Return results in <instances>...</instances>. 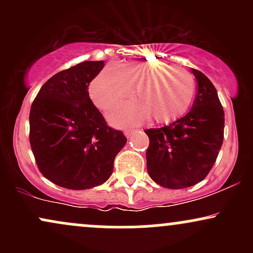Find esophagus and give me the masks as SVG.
Returning <instances> with one entry per match:
<instances>
[{
    "label": "esophagus",
    "instance_id": "esophagus-1",
    "mask_svg": "<svg viewBox=\"0 0 253 253\" xmlns=\"http://www.w3.org/2000/svg\"><path fill=\"white\" fill-rule=\"evenodd\" d=\"M135 132L136 130H134V129H126L125 130V135L127 136V139H130L133 135L135 134Z\"/></svg>",
    "mask_w": 253,
    "mask_h": 253
}]
</instances>
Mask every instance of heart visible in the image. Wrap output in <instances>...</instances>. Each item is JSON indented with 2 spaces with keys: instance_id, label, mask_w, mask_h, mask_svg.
I'll return each mask as SVG.
<instances>
[{
  "instance_id": "b5f03b06",
  "label": "heart",
  "mask_w": 253,
  "mask_h": 253,
  "mask_svg": "<svg viewBox=\"0 0 253 253\" xmlns=\"http://www.w3.org/2000/svg\"><path fill=\"white\" fill-rule=\"evenodd\" d=\"M159 80L164 83L157 84ZM132 85L138 88L141 106L125 104L115 109L109 114L114 124H133L146 114L158 123H169L187 112L195 95V81L189 72L161 62L130 63L124 72L106 68L90 83L89 95L98 109L108 110L132 95Z\"/></svg>"
}]
</instances>
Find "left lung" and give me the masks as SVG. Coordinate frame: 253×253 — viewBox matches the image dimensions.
<instances>
[{"mask_svg": "<svg viewBox=\"0 0 253 253\" xmlns=\"http://www.w3.org/2000/svg\"><path fill=\"white\" fill-rule=\"evenodd\" d=\"M191 72L197 92L189 113L168 126L145 130L150 139L149 175L169 189L188 188L205 179L223 141L225 114L215 86L201 71Z\"/></svg>", "mask_w": 253, "mask_h": 253, "instance_id": "8db88e82", "label": "left lung"}]
</instances>
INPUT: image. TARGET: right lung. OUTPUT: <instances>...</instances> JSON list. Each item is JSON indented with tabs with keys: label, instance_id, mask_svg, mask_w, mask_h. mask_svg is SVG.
I'll return each instance as SVG.
<instances>
[{
	"label": "right lung",
	"instance_id": "right-lung-1",
	"mask_svg": "<svg viewBox=\"0 0 253 253\" xmlns=\"http://www.w3.org/2000/svg\"><path fill=\"white\" fill-rule=\"evenodd\" d=\"M103 66V60H86L59 71L32 103V151L40 172L59 187L83 190L103 184L127 141L89 97V83Z\"/></svg>",
	"mask_w": 253,
	"mask_h": 253
}]
</instances>
